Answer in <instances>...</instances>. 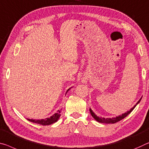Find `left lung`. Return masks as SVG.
Segmentation results:
<instances>
[{
	"label": "left lung",
	"instance_id": "8db88e82",
	"mask_svg": "<svg viewBox=\"0 0 149 149\" xmlns=\"http://www.w3.org/2000/svg\"><path fill=\"white\" fill-rule=\"evenodd\" d=\"M141 98H141L140 99H139V101L136 102V104L134 105V106L132 107V108L130 109L129 111H128L126 112V113L122 114L121 115H118L117 116H116V117H112V118L101 117V116H98L97 114H95V113H94V112L93 111V110L91 109V108L89 109V111H90L91 116H92L97 121V122L100 123H106V124H114V123H117V122H118V121H120V120L123 119V118H125L126 116L128 115V114H129L130 113H131V112L132 111V110L135 108V107L136 106V105L138 104L139 102H140Z\"/></svg>",
	"mask_w": 149,
	"mask_h": 149
}]
</instances>
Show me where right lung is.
<instances>
[{
  "label": "right lung",
  "instance_id": "right-lung-1",
  "mask_svg": "<svg viewBox=\"0 0 149 149\" xmlns=\"http://www.w3.org/2000/svg\"><path fill=\"white\" fill-rule=\"evenodd\" d=\"M70 88H68V90L67 91V93L68 91L70 90ZM61 111L62 109L61 110H58V111H57V113H54L53 115H52L51 116H50L49 118H46L45 119H30V118H26L27 120L30 122H32V123H36V124H38V125H50L51 124H53V123L57 122V120L59 119V118H60L61 116Z\"/></svg>",
  "mask_w": 149,
  "mask_h": 149
}]
</instances>
